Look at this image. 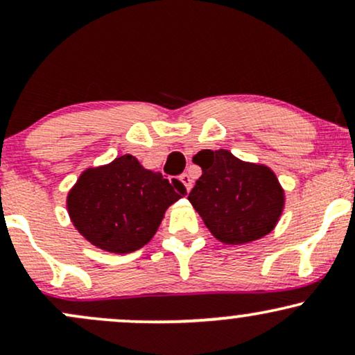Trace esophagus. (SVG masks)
<instances>
[{
  "label": "esophagus",
  "mask_w": 355,
  "mask_h": 355,
  "mask_svg": "<svg viewBox=\"0 0 355 355\" xmlns=\"http://www.w3.org/2000/svg\"><path fill=\"white\" fill-rule=\"evenodd\" d=\"M180 182L183 183V185H185V190L190 191V189H191V178H190V175H189V173L180 175Z\"/></svg>",
  "instance_id": "34e87169"
}]
</instances>
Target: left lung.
Listing matches in <instances>:
<instances>
[{
	"label": "left lung",
	"instance_id": "left-lung-1",
	"mask_svg": "<svg viewBox=\"0 0 355 355\" xmlns=\"http://www.w3.org/2000/svg\"><path fill=\"white\" fill-rule=\"evenodd\" d=\"M193 162L202 177L189 200L215 239L240 245L274 230L285 195L268 166L239 160L229 150H202Z\"/></svg>",
	"mask_w": 355,
	"mask_h": 355
}]
</instances>
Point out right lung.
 <instances>
[{
    "mask_svg": "<svg viewBox=\"0 0 355 355\" xmlns=\"http://www.w3.org/2000/svg\"><path fill=\"white\" fill-rule=\"evenodd\" d=\"M187 193L178 180L146 170L133 155L87 168L67 198L73 225L88 242L113 254L148 243L165 210Z\"/></svg>",
    "mask_w": 355,
    "mask_h": 355,
    "instance_id": "1",
    "label": "right lung"
}]
</instances>
